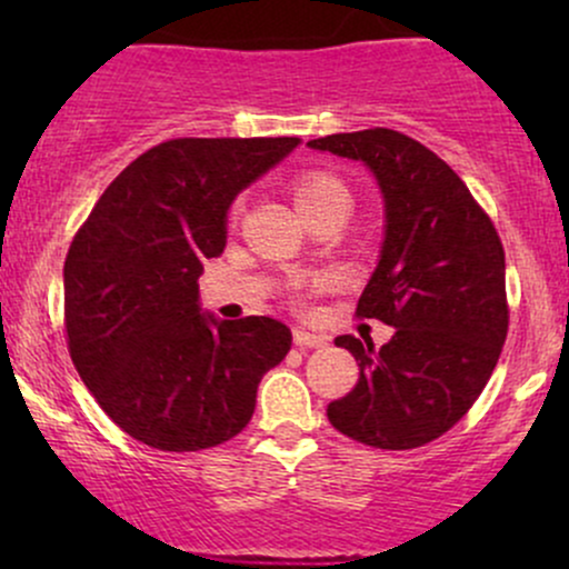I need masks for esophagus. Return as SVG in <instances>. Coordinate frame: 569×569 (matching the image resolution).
I'll use <instances>...</instances> for the list:
<instances>
[{"instance_id":"esophagus-1","label":"esophagus","mask_w":569,"mask_h":569,"mask_svg":"<svg viewBox=\"0 0 569 569\" xmlns=\"http://www.w3.org/2000/svg\"><path fill=\"white\" fill-rule=\"evenodd\" d=\"M293 345H297V348H326V345H329V337L312 335V331L305 329H293Z\"/></svg>"}]
</instances>
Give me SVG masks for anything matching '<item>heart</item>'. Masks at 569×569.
<instances>
[{"instance_id":"obj_1","label":"heart","mask_w":569,"mask_h":569,"mask_svg":"<svg viewBox=\"0 0 569 569\" xmlns=\"http://www.w3.org/2000/svg\"><path fill=\"white\" fill-rule=\"evenodd\" d=\"M291 192H293V200H297L299 211L307 213L312 211V208L323 206L326 200L337 198V194H345V187L342 181H339L337 176H331L329 171H305L293 179ZM323 286H326L323 280H293V283H289V302L293 307H305L307 299H310L312 293L321 291Z\"/></svg>"}]
</instances>
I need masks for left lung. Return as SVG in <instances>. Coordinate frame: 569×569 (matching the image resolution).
Segmentation results:
<instances>
[{"mask_svg": "<svg viewBox=\"0 0 569 569\" xmlns=\"http://www.w3.org/2000/svg\"><path fill=\"white\" fill-rule=\"evenodd\" d=\"M312 149L367 162L385 198V243L358 299V318L396 335H342L356 388L329 403L339 433L377 449H415L455 428L485 385L508 335L506 251L471 189L420 141L390 128L335 133Z\"/></svg>", "mask_w": 569, "mask_h": 569, "instance_id": "left-lung-1", "label": "left lung"}]
</instances>
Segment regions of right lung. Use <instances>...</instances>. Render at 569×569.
Listing matches in <instances>:
<instances>
[{
    "mask_svg": "<svg viewBox=\"0 0 569 569\" xmlns=\"http://www.w3.org/2000/svg\"><path fill=\"white\" fill-rule=\"evenodd\" d=\"M299 139H171L139 154L71 240L63 326L98 407L136 441L200 452L251 420L257 388L291 350L276 318L213 321L198 305L227 208Z\"/></svg>",
    "mask_w": 569,
    "mask_h": 569,
    "instance_id": "obj_1",
    "label": "right lung"
}]
</instances>
